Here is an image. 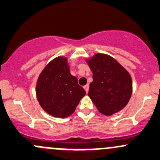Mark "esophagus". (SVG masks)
<instances>
[{"mask_svg": "<svg viewBox=\"0 0 160 160\" xmlns=\"http://www.w3.org/2000/svg\"><path fill=\"white\" fill-rule=\"evenodd\" d=\"M84 89L85 90V92H86V93H88V89H89V85H86L84 86Z\"/></svg>", "mask_w": 160, "mask_h": 160, "instance_id": "obj_1", "label": "esophagus"}]
</instances>
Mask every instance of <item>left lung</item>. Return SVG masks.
Listing matches in <instances>:
<instances>
[{
  "instance_id": "obj_1",
  "label": "left lung",
  "mask_w": 160,
  "mask_h": 160,
  "mask_svg": "<svg viewBox=\"0 0 160 160\" xmlns=\"http://www.w3.org/2000/svg\"><path fill=\"white\" fill-rule=\"evenodd\" d=\"M93 74L88 96L99 112L111 115L128 104L133 90L130 73L111 56L97 53L86 59Z\"/></svg>"
}]
</instances>
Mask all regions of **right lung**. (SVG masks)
<instances>
[{
    "label": "right lung",
    "instance_id": "right-lung-1",
    "mask_svg": "<svg viewBox=\"0 0 160 160\" xmlns=\"http://www.w3.org/2000/svg\"><path fill=\"white\" fill-rule=\"evenodd\" d=\"M69 69L67 58L59 56L48 63L37 79V100L51 116L59 118L70 116L86 94Z\"/></svg>",
    "mask_w": 160,
    "mask_h": 160
}]
</instances>
